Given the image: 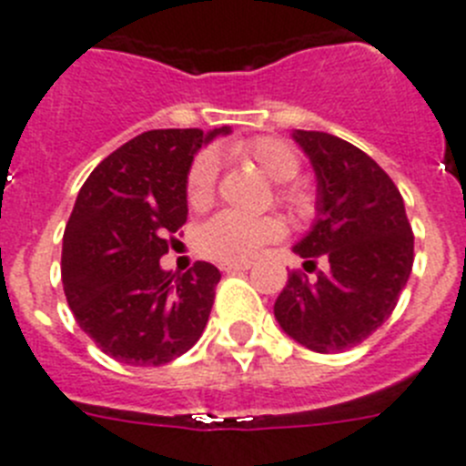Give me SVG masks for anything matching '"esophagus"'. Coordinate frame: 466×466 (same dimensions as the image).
Wrapping results in <instances>:
<instances>
[{"instance_id": "obj_1", "label": "esophagus", "mask_w": 466, "mask_h": 466, "mask_svg": "<svg viewBox=\"0 0 466 466\" xmlns=\"http://www.w3.org/2000/svg\"><path fill=\"white\" fill-rule=\"evenodd\" d=\"M250 267H253L250 262H228V264H223L220 269L228 271V274H234V271H248Z\"/></svg>"}]
</instances>
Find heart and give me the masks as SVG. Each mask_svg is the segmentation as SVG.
I'll return each instance as SVG.
<instances>
[{
	"instance_id": "obj_1",
	"label": "heart",
	"mask_w": 466,
	"mask_h": 466,
	"mask_svg": "<svg viewBox=\"0 0 466 466\" xmlns=\"http://www.w3.org/2000/svg\"><path fill=\"white\" fill-rule=\"evenodd\" d=\"M237 155L255 162L269 181L280 183V202L295 211H311L313 190L304 181H292L301 169V157L288 141L276 137H255L237 146ZM218 178V155L211 148L195 155L186 176V197L192 208H204L213 202ZM285 225L276 216H246L238 211H223L197 232V248L204 258L218 262H246L259 253L264 243L279 241Z\"/></svg>"
}]
</instances>
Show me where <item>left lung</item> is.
<instances>
[{"label":"left lung","instance_id":"8db88e82","mask_svg":"<svg viewBox=\"0 0 466 466\" xmlns=\"http://www.w3.org/2000/svg\"><path fill=\"white\" fill-rule=\"evenodd\" d=\"M318 178V218L295 246L306 271H292L274 304L285 334L316 353H341L395 311L413 267L404 199L358 146L327 132L295 129ZM318 257L328 262L320 272Z\"/></svg>","mask_w":466,"mask_h":466}]
</instances>
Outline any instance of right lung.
I'll return each mask as SVG.
<instances>
[{
    "instance_id": "add662e5",
    "label": "right lung",
    "mask_w": 466,
    "mask_h": 466,
    "mask_svg": "<svg viewBox=\"0 0 466 466\" xmlns=\"http://www.w3.org/2000/svg\"><path fill=\"white\" fill-rule=\"evenodd\" d=\"M229 127L150 129L104 157L76 197L62 238V285L83 332L118 362L160 367L187 353L208 322L220 271L160 267L187 220L186 176Z\"/></svg>"
}]
</instances>
